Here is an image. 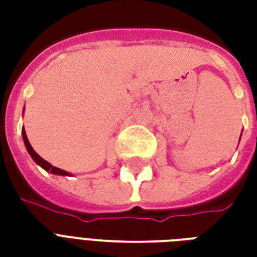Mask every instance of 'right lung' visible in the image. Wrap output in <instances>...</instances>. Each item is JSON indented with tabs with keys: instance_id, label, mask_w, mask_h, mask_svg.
<instances>
[{
	"instance_id": "obj_1",
	"label": "right lung",
	"mask_w": 257,
	"mask_h": 257,
	"mask_svg": "<svg viewBox=\"0 0 257 257\" xmlns=\"http://www.w3.org/2000/svg\"><path fill=\"white\" fill-rule=\"evenodd\" d=\"M22 135H23V142H25L26 145V149H27V151H29V154L31 156V158L34 160V161L40 165L41 168H44L47 172H51L53 173V175H62V176H71L70 173L66 172V171H63V169H60V168H56L53 167V165H51L49 162L45 161L44 158H41V157L37 154L36 151H34V149L31 147L30 142H29V139H27V135H26V131L25 128H22Z\"/></svg>"
}]
</instances>
